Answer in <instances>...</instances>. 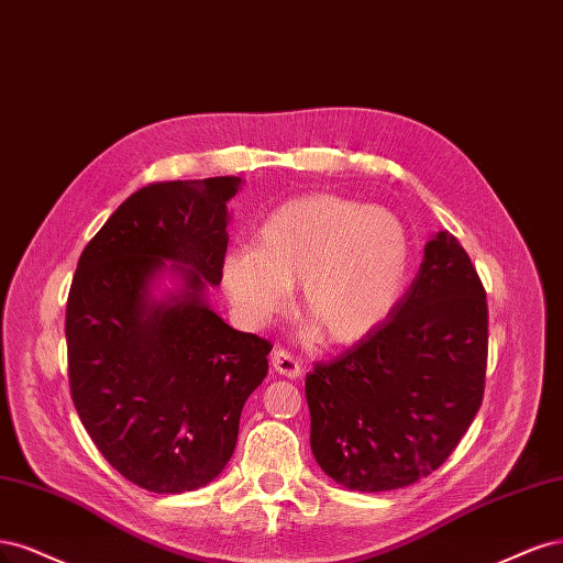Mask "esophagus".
Returning a JSON list of instances; mask_svg holds the SVG:
<instances>
[{"label": "esophagus", "mask_w": 563, "mask_h": 563, "mask_svg": "<svg viewBox=\"0 0 563 563\" xmlns=\"http://www.w3.org/2000/svg\"><path fill=\"white\" fill-rule=\"evenodd\" d=\"M271 365H274V369L287 378H299L303 372L301 362L285 349H278L271 353Z\"/></svg>", "instance_id": "obj_1"}]
</instances>
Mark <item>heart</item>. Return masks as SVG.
I'll list each match as a JSON object with an SVG mask.
<instances>
[{
	"instance_id": "heart-1",
	"label": "heart",
	"mask_w": 563,
	"mask_h": 563,
	"mask_svg": "<svg viewBox=\"0 0 563 563\" xmlns=\"http://www.w3.org/2000/svg\"><path fill=\"white\" fill-rule=\"evenodd\" d=\"M413 247L395 214L332 194L289 201L266 217L255 245L222 262L224 289L250 328L285 311L299 287V313L330 343L372 334L400 303Z\"/></svg>"
}]
</instances>
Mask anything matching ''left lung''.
I'll use <instances>...</instances> for the list:
<instances>
[{"label":"left lung","mask_w":563,"mask_h":563,"mask_svg":"<svg viewBox=\"0 0 563 563\" xmlns=\"http://www.w3.org/2000/svg\"><path fill=\"white\" fill-rule=\"evenodd\" d=\"M486 292L449 231L430 235L419 274L384 324L306 374L318 465L353 492L428 477L479 411Z\"/></svg>","instance_id":"left-lung-1"}]
</instances>
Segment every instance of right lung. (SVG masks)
<instances>
[{
	"instance_id": "add662e5",
	"label": "right lung",
	"mask_w": 563,
	"mask_h": 563,
	"mask_svg": "<svg viewBox=\"0 0 563 563\" xmlns=\"http://www.w3.org/2000/svg\"><path fill=\"white\" fill-rule=\"evenodd\" d=\"M239 185L142 187L84 247L69 287L71 400L110 465L154 494L196 492L222 473L268 372L271 343L229 328L208 299Z\"/></svg>"
}]
</instances>
